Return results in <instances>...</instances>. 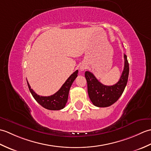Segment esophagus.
Returning a JSON list of instances; mask_svg holds the SVG:
<instances>
[{"label": "esophagus", "instance_id": "1", "mask_svg": "<svg viewBox=\"0 0 151 151\" xmlns=\"http://www.w3.org/2000/svg\"><path fill=\"white\" fill-rule=\"evenodd\" d=\"M86 66L85 65H81V67H80V69H81V70H82V71H83V70H84L85 69H86Z\"/></svg>", "mask_w": 151, "mask_h": 151}]
</instances>
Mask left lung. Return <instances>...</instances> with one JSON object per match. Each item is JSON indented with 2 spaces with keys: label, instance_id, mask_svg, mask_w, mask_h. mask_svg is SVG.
<instances>
[{
  "label": "left lung",
  "instance_id": "left-lung-1",
  "mask_svg": "<svg viewBox=\"0 0 151 151\" xmlns=\"http://www.w3.org/2000/svg\"><path fill=\"white\" fill-rule=\"evenodd\" d=\"M124 66L121 78L113 86H105L96 78L93 74L85 72V77L88 84L89 97L92 103L97 107H108L116 102L126 87L129 74V64L127 56L124 54Z\"/></svg>",
  "mask_w": 151,
  "mask_h": 151
}]
</instances>
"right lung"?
<instances>
[{"instance_id":"add662e5","label":"right lung","mask_w":151,"mask_h":151,"mask_svg":"<svg viewBox=\"0 0 151 151\" xmlns=\"http://www.w3.org/2000/svg\"><path fill=\"white\" fill-rule=\"evenodd\" d=\"M78 70H76L69 77L67 78L65 82L64 83L61 88L56 93L52 95L47 96V97H43L36 94L34 91L32 89H31L30 86L28 84L27 81V84L29 90L38 103L45 108L50 110H62L65 106V104L68 99L69 92L70 86H71L73 82L75 81V78L77 77Z\"/></svg>"}]
</instances>
